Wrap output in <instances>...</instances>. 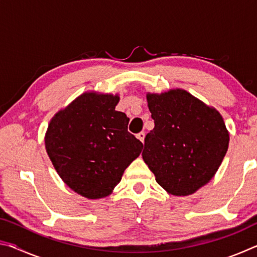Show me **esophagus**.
Returning a JSON list of instances; mask_svg holds the SVG:
<instances>
[{
  "label": "esophagus",
  "mask_w": 257,
  "mask_h": 257,
  "mask_svg": "<svg viewBox=\"0 0 257 257\" xmlns=\"http://www.w3.org/2000/svg\"><path fill=\"white\" fill-rule=\"evenodd\" d=\"M137 138H138L139 141H141L142 143H144V139H145V133H144V132L138 133V134H137Z\"/></svg>",
  "instance_id": "1"
}]
</instances>
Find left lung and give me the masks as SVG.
I'll return each instance as SVG.
<instances>
[{
  "instance_id": "1",
  "label": "left lung",
  "mask_w": 257,
  "mask_h": 257,
  "mask_svg": "<svg viewBox=\"0 0 257 257\" xmlns=\"http://www.w3.org/2000/svg\"><path fill=\"white\" fill-rule=\"evenodd\" d=\"M147 102L155 125L145 137L143 159L168 193L194 194L212 179L228 151L222 116L182 89L147 94Z\"/></svg>"
}]
</instances>
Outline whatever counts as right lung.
Returning a JSON list of instances; mask_svg holds the SVG:
<instances>
[{"mask_svg":"<svg viewBox=\"0 0 257 257\" xmlns=\"http://www.w3.org/2000/svg\"><path fill=\"white\" fill-rule=\"evenodd\" d=\"M119 96L85 93L51 120L45 147L56 172L81 196L112 193L143 143L128 132L129 118L115 111Z\"/></svg>","mask_w":257,"mask_h":257,"instance_id":"1","label":"right lung"}]
</instances>
